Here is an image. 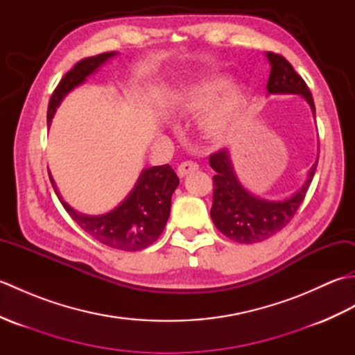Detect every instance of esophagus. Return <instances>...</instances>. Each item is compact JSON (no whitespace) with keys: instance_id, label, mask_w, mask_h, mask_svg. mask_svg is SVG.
I'll return each mask as SVG.
<instances>
[{"instance_id":"34e87169","label":"esophagus","mask_w":355,"mask_h":355,"mask_svg":"<svg viewBox=\"0 0 355 355\" xmlns=\"http://www.w3.org/2000/svg\"><path fill=\"white\" fill-rule=\"evenodd\" d=\"M195 171H198V163H195V162H192V160L183 162L182 164L178 166V169H177V172H178V175H180V177H186L187 173L195 172Z\"/></svg>"}]
</instances>
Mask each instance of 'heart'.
Segmentation results:
<instances>
[{
	"label": "heart",
	"instance_id": "1",
	"mask_svg": "<svg viewBox=\"0 0 355 355\" xmlns=\"http://www.w3.org/2000/svg\"><path fill=\"white\" fill-rule=\"evenodd\" d=\"M227 85V80L223 78L200 82V84L187 88L180 101V112L182 114H201L207 111L202 120V126L212 137H223L230 130L243 102L236 87H229L220 97L222 89Z\"/></svg>",
	"mask_w": 355,
	"mask_h": 355
}]
</instances>
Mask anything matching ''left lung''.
<instances>
[{
    "instance_id": "obj_1",
    "label": "left lung",
    "mask_w": 355,
    "mask_h": 355,
    "mask_svg": "<svg viewBox=\"0 0 355 355\" xmlns=\"http://www.w3.org/2000/svg\"><path fill=\"white\" fill-rule=\"evenodd\" d=\"M266 56L271 65L267 92L270 94H300L311 107L313 114H315L310 88L294 71L293 65L277 53L267 51ZM318 160L308 172L306 182L296 193L282 201H268L254 197L239 183L227 149L210 155L209 164L216 172L214 175V205L210 216L216 229L241 244L261 243L276 235L291 221L302 205L318 168Z\"/></svg>"
}]
</instances>
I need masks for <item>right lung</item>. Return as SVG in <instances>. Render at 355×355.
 <instances>
[{
    "label": "right lung",
    "instance_id": "add662e5",
    "mask_svg": "<svg viewBox=\"0 0 355 355\" xmlns=\"http://www.w3.org/2000/svg\"><path fill=\"white\" fill-rule=\"evenodd\" d=\"M116 55V51H108L85 58L65 74L50 97L47 111L49 125L64 97L78 85L84 84L89 74H93L101 65ZM49 177L59 201L82 230L105 245L126 252L146 248L162 235L169 218L172 193L180 183L175 171L169 164L153 166L141 171L130 195L116 209L108 214L93 216L79 214L67 205L50 172Z\"/></svg>",
    "mask_w": 355,
    "mask_h": 355
}]
</instances>
